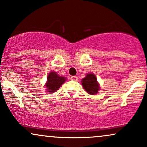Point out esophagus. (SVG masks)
<instances>
[{"mask_svg": "<svg viewBox=\"0 0 147 147\" xmlns=\"http://www.w3.org/2000/svg\"><path fill=\"white\" fill-rule=\"evenodd\" d=\"M70 79H71L72 80L75 81V82L78 81V77H77V76H71V77H70Z\"/></svg>", "mask_w": 147, "mask_h": 147, "instance_id": "34e87169", "label": "esophagus"}]
</instances>
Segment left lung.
Listing matches in <instances>:
<instances>
[{
    "label": "left lung",
    "instance_id": "obj_1",
    "mask_svg": "<svg viewBox=\"0 0 147 147\" xmlns=\"http://www.w3.org/2000/svg\"><path fill=\"white\" fill-rule=\"evenodd\" d=\"M82 84L85 90L92 95L97 94L100 88L97 81V77L93 73L87 74L86 76L82 79Z\"/></svg>",
    "mask_w": 147,
    "mask_h": 147
}]
</instances>
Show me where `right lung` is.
<instances>
[{"label": "right lung", "instance_id": "obj_1", "mask_svg": "<svg viewBox=\"0 0 147 147\" xmlns=\"http://www.w3.org/2000/svg\"><path fill=\"white\" fill-rule=\"evenodd\" d=\"M65 77H60L55 72H50L47 78L45 88L49 92H55L59 88L65 81Z\"/></svg>", "mask_w": 147, "mask_h": 147}]
</instances>
